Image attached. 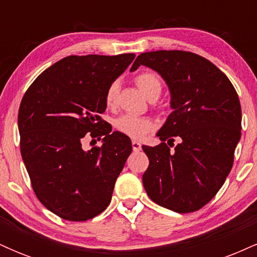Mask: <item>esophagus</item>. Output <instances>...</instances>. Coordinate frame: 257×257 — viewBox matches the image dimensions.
<instances>
[{"mask_svg":"<svg viewBox=\"0 0 257 257\" xmlns=\"http://www.w3.org/2000/svg\"><path fill=\"white\" fill-rule=\"evenodd\" d=\"M132 146H133V150H134V151H140L141 150V144L137 140L132 141Z\"/></svg>","mask_w":257,"mask_h":257,"instance_id":"obj_1","label":"esophagus"}]
</instances>
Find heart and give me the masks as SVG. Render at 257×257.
<instances>
[{"label":"heart","instance_id":"b5f03b06","mask_svg":"<svg viewBox=\"0 0 257 257\" xmlns=\"http://www.w3.org/2000/svg\"><path fill=\"white\" fill-rule=\"evenodd\" d=\"M139 89L144 93L147 99L159 98L162 91V82L156 73L153 72H143L137 76L135 78ZM119 84L118 82H113L108 85L107 90L105 94V102L108 107L116 105L117 94H118ZM114 126L117 131L128 135L133 139L144 138L147 133L153 129V123L151 119L146 117L135 116V114H123L119 118L114 120Z\"/></svg>","mask_w":257,"mask_h":257}]
</instances>
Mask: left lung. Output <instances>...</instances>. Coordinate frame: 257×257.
Instances as JSON below:
<instances>
[{"mask_svg": "<svg viewBox=\"0 0 257 257\" xmlns=\"http://www.w3.org/2000/svg\"><path fill=\"white\" fill-rule=\"evenodd\" d=\"M141 65L164 79L173 110L157 133L162 143L143 146L150 161L144 187L158 205L181 214L196 211L214 198L232 169L240 140L239 98L225 73L193 53H143L131 71ZM174 137L179 144L170 152L166 144L171 146Z\"/></svg>", "mask_w": 257, "mask_h": 257, "instance_id": "1", "label": "left lung"}]
</instances>
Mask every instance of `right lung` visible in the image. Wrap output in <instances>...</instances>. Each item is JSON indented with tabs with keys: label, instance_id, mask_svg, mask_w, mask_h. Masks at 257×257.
Instances as JSON below:
<instances>
[{
	"label": "right lung",
	"instance_id": "1",
	"mask_svg": "<svg viewBox=\"0 0 257 257\" xmlns=\"http://www.w3.org/2000/svg\"><path fill=\"white\" fill-rule=\"evenodd\" d=\"M134 58L133 53L66 57L44 70L22 100L23 161L37 198L61 219H93L110 204L133 147L126 135L106 128L99 114L106 110L108 85ZM89 132L93 141L102 140L101 147L83 149Z\"/></svg>",
	"mask_w": 257,
	"mask_h": 257
}]
</instances>
